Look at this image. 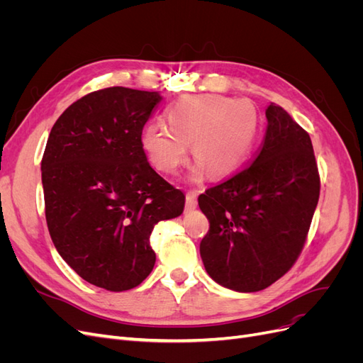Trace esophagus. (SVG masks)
Instances as JSON below:
<instances>
[{
    "instance_id": "esophagus-1",
    "label": "esophagus",
    "mask_w": 363,
    "mask_h": 363,
    "mask_svg": "<svg viewBox=\"0 0 363 363\" xmlns=\"http://www.w3.org/2000/svg\"><path fill=\"white\" fill-rule=\"evenodd\" d=\"M186 207L188 208H195L196 207V194L195 192H188L186 194Z\"/></svg>"
}]
</instances>
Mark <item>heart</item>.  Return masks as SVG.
<instances>
[{
    "label": "heart",
    "instance_id": "obj_1",
    "mask_svg": "<svg viewBox=\"0 0 363 363\" xmlns=\"http://www.w3.org/2000/svg\"><path fill=\"white\" fill-rule=\"evenodd\" d=\"M168 127L148 124L140 145L157 171L174 174L188 157L192 144L194 171L200 177L204 168L213 177L238 171L256 142L259 113L250 101H233L223 95H191L175 103L167 113Z\"/></svg>",
    "mask_w": 363,
    "mask_h": 363
}]
</instances>
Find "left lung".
Segmentation results:
<instances>
[{"mask_svg":"<svg viewBox=\"0 0 363 363\" xmlns=\"http://www.w3.org/2000/svg\"><path fill=\"white\" fill-rule=\"evenodd\" d=\"M256 159L199 196L208 219L200 255L208 276L238 292L265 289L298 259L320 199L309 133L271 103Z\"/></svg>","mask_w":363,"mask_h":363,"instance_id":"8db88e82","label":"left lung"}]
</instances>
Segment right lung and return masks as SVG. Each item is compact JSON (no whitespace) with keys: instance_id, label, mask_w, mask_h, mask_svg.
Here are the masks:
<instances>
[{"instance_id":"right-lung-1","label":"right lung","mask_w":363,"mask_h":363,"mask_svg":"<svg viewBox=\"0 0 363 363\" xmlns=\"http://www.w3.org/2000/svg\"><path fill=\"white\" fill-rule=\"evenodd\" d=\"M160 101L123 86L87 94L59 116L42 157L54 247L83 280L112 292L150 276L152 228L183 213V192L150 167L140 145Z\"/></svg>"}]
</instances>
